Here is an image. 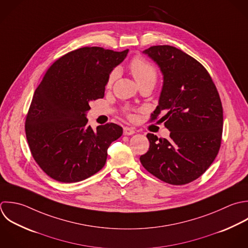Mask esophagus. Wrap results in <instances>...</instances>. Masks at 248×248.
I'll return each mask as SVG.
<instances>
[{"label":"esophagus","instance_id":"34e87169","mask_svg":"<svg viewBox=\"0 0 248 248\" xmlns=\"http://www.w3.org/2000/svg\"><path fill=\"white\" fill-rule=\"evenodd\" d=\"M134 133H135V131L132 127H127V126L124 127V135H132Z\"/></svg>","mask_w":248,"mask_h":248}]
</instances>
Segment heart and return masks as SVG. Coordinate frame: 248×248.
I'll list each match as a JSON object with an SVG mask.
<instances>
[{"mask_svg": "<svg viewBox=\"0 0 248 248\" xmlns=\"http://www.w3.org/2000/svg\"><path fill=\"white\" fill-rule=\"evenodd\" d=\"M129 70L139 86L143 84L155 85L156 82L157 73L155 68L141 58H135L130 62ZM117 76H118V70L115 69L111 72V74L108 77V80H107L108 87L112 86Z\"/></svg>", "mask_w": 248, "mask_h": 248, "instance_id": "heart-1", "label": "heart"}]
</instances>
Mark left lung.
<instances>
[{
	"mask_svg": "<svg viewBox=\"0 0 248 248\" xmlns=\"http://www.w3.org/2000/svg\"><path fill=\"white\" fill-rule=\"evenodd\" d=\"M157 64L163 85L152 121L158 115L170 131L168 139L148 133L149 151L140 156L144 168L175 186L188 184L211 166L222 136L223 109L206 68L182 50L152 46L143 51Z\"/></svg>",
	"mask_w": 248,
	"mask_h": 248,
	"instance_id": "left-lung-1",
	"label": "left lung"
}]
</instances>
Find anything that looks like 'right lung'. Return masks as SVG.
<instances>
[{
    "mask_svg": "<svg viewBox=\"0 0 248 248\" xmlns=\"http://www.w3.org/2000/svg\"><path fill=\"white\" fill-rule=\"evenodd\" d=\"M101 47H84L56 61L36 88L26 119L32 157L52 179L84 181L103 168L107 149L123 134L116 124L88 125L90 102L103 98L113 69L126 57Z\"/></svg>",
    "mask_w": 248,
    "mask_h": 248,
    "instance_id": "right-lung-1",
    "label": "right lung"
}]
</instances>
